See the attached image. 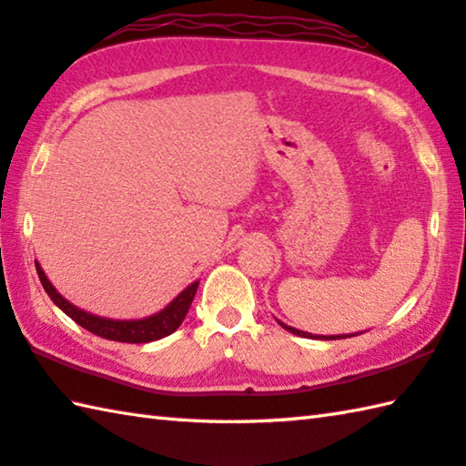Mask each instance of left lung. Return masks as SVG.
Returning a JSON list of instances; mask_svg holds the SVG:
<instances>
[{
  "mask_svg": "<svg viewBox=\"0 0 466 466\" xmlns=\"http://www.w3.org/2000/svg\"><path fill=\"white\" fill-rule=\"evenodd\" d=\"M279 324H281L285 329H289L291 334H298V336H303V338H319V340H338V338H346V336H314V334H308V332H301V329H295V328H291V326H285L283 321H279Z\"/></svg>",
  "mask_w": 466,
  "mask_h": 466,
  "instance_id": "1",
  "label": "left lung"
}]
</instances>
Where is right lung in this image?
Wrapping results in <instances>:
<instances>
[{"mask_svg": "<svg viewBox=\"0 0 466 466\" xmlns=\"http://www.w3.org/2000/svg\"><path fill=\"white\" fill-rule=\"evenodd\" d=\"M36 273L40 277V283L45 287V291L48 293V298L53 299L58 308H61L66 316L71 319L77 321L79 326L89 329L91 334L106 338V340H116V342H132V344H142V342H152V340H160L168 334H173L177 328L181 326V321L185 319L189 311V306L193 298H196L198 291V281L191 283L187 289L181 291L177 298L168 303V306L158 311V314L145 318V319H130V321H120V319H106V318H97L91 316L87 311H83L79 308H75L73 303L66 301L63 295H58L56 289L45 275V270L40 268L36 262Z\"/></svg>", "mask_w": 466, "mask_h": 466, "instance_id": "obj_1", "label": "right lung"}]
</instances>
